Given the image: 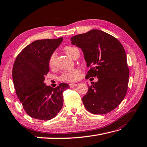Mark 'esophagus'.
<instances>
[{
	"label": "esophagus",
	"mask_w": 147,
	"mask_h": 147,
	"mask_svg": "<svg viewBox=\"0 0 147 147\" xmlns=\"http://www.w3.org/2000/svg\"><path fill=\"white\" fill-rule=\"evenodd\" d=\"M69 86H70V88H74V87L77 86V84H76V83H70Z\"/></svg>",
	"instance_id": "obj_1"
}]
</instances>
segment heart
Returning <instances> with one entry per match:
<instances>
[{
	"label": "heart",
	"mask_w": 147,
	"mask_h": 147,
	"mask_svg": "<svg viewBox=\"0 0 147 147\" xmlns=\"http://www.w3.org/2000/svg\"><path fill=\"white\" fill-rule=\"evenodd\" d=\"M64 51L67 55L73 58L77 53H79V50L75 46H67L64 47ZM56 53L53 52L51 55L48 61L50 67L54 68L56 66ZM80 77H81V70L79 68H74L73 69L63 71L59 76V79L63 81L75 82L80 79Z\"/></svg>",
	"instance_id": "1"
}]
</instances>
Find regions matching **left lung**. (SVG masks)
Instances as JSON below:
<instances>
[{
    "label": "left lung",
    "mask_w": 147,
    "mask_h": 147,
    "mask_svg": "<svg viewBox=\"0 0 147 147\" xmlns=\"http://www.w3.org/2000/svg\"><path fill=\"white\" fill-rule=\"evenodd\" d=\"M82 49L87 67L86 79L97 77L82 100L86 110L93 114H105L124 100L127 91L129 70L126 54L122 44L112 35L91 30L70 38Z\"/></svg>",
    "instance_id": "left-lung-1"
}]
</instances>
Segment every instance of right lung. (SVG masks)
Wrapping results in <instances>:
<instances>
[{
  "instance_id": "right-lung-1",
  "label": "right lung",
  "mask_w": 147,
  "mask_h": 147,
  "mask_svg": "<svg viewBox=\"0 0 147 147\" xmlns=\"http://www.w3.org/2000/svg\"><path fill=\"white\" fill-rule=\"evenodd\" d=\"M63 39L35 40L26 46L15 59L13 68L15 91L25 111L32 118L48 121L62 109L63 92L69 86L61 83L53 88L44 81L49 71V57Z\"/></svg>"
}]
</instances>
